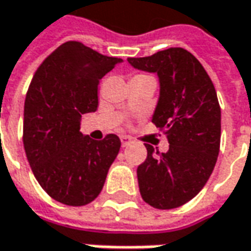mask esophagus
<instances>
[{
  "label": "esophagus",
  "mask_w": 251,
  "mask_h": 251,
  "mask_svg": "<svg viewBox=\"0 0 251 251\" xmlns=\"http://www.w3.org/2000/svg\"><path fill=\"white\" fill-rule=\"evenodd\" d=\"M120 139H122L123 146H127V145H129L131 142H132V139H131L129 137H127V135H122V137H120Z\"/></svg>",
  "instance_id": "obj_1"
}]
</instances>
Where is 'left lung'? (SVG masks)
Segmentation results:
<instances>
[{"label":"left lung","mask_w":251,"mask_h":251,"mask_svg":"<svg viewBox=\"0 0 251 251\" xmlns=\"http://www.w3.org/2000/svg\"><path fill=\"white\" fill-rule=\"evenodd\" d=\"M128 62L159 75L160 97L152 123L164 131L170 144L166 153L145 144L148 156L137 169L139 192L154 208L179 207L203 189L218 157L221 109L214 84L184 48L128 58Z\"/></svg>","instance_id":"1"}]
</instances>
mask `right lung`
Returning <instances> with one entry per match:
<instances>
[{
  "mask_svg": "<svg viewBox=\"0 0 251 251\" xmlns=\"http://www.w3.org/2000/svg\"><path fill=\"white\" fill-rule=\"evenodd\" d=\"M120 62L67 41L44 60L30 82L25 151L35 179L59 203L85 206L97 199L119 154L117 135L94 141L80 132V120L98 109L99 80Z\"/></svg>",
  "mask_w": 251,
  "mask_h": 251,
  "instance_id": "add662e5",
  "label": "right lung"
}]
</instances>
